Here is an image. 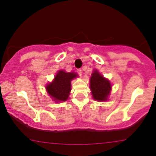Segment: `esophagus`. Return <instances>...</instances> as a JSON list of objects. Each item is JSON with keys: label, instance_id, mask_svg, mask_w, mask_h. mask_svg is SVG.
I'll return each instance as SVG.
<instances>
[{"label": "esophagus", "instance_id": "34e87169", "mask_svg": "<svg viewBox=\"0 0 156 156\" xmlns=\"http://www.w3.org/2000/svg\"><path fill=\"white\" fill-rule=\"evenodd\" d=\"M77 73L80 76H82V70L81 69H77Z\"/></svg>", "mask_w": 156, "mask_h": 156}]
</instances>
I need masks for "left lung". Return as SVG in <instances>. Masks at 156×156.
Returning <instances> with one entry per match:
<instances>
[{
  "label": "left lung",
  "instance_id": "1",
  "mask_svg": "<svg viewBox=\"0 0 156 156\" xmlns=\"http://www.w3.org/2000/svg\"><path fill=\"white\" fill-rule=\"evenodd\" d=\"M90 86L93 99L98 101H104L108 99L111 91V83L97 70H94L91 74Z\"/></svg>",
  "mask_w": 156,
  "mask_h": 156
}]
</instances>
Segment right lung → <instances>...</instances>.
Segmentation results:
<instances>
[{
    "label": "right lung",
    "mask_w": 156,
    "mask_h": 156,
    "mask_svg": "<svg viewBox=\"0 0 156 156\" xmlns=\"http://www.w3.org/2000/svg\"><path fill=\"white\" fill-rule=\"evenodd\" d=\"M78 75L74 72L67 73L63 70L58 71L53 81L46 87L47 92L53 101L58 103L69 98L71 92V82Z\"/></svg>",
    "instance_id": "obj_1"
}]
</instances>
